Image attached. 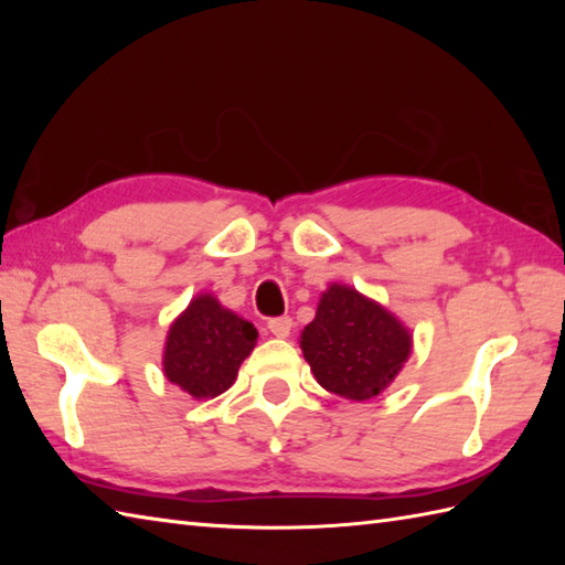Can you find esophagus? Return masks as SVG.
<instances>
[{
    "mask_svg": "<svg viewBox=\"0 0 565 565\" xmlns=\"http://www.w3.org/2000/svg\"><path fill=\"white\" fill-rule=\"evenodd\" d=\"M269 332L274 334V338H289V332L294 328V320L289 316H279V318H271L267 322Z\"/></svg>",
    "mask_w": 565,
    "mask_h": 565,
    "instance_id": "34e87169",
    "label": "esophagus"
}]
</instances>
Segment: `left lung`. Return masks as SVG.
I'll list each match as a JSON object with an SVG mask.
<instances>
[{
  "label": "left lung",
  "instance_id": "obj_1",
  "mask_svg": "<svg viewBox=\"0 0 565 565\" xmlns=\"http://www.w3.org/2000/svg\"><path fill=\"white\" fill-rule=\"evenodd\" d=\"M301 350L322 388L347 401H369L405 364L411 334L379 303L332 284L301 334Z\"/></svg>",
  "mask_w": 565,
  "mask_h": 565
}]
</instances>
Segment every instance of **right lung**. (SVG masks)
Segmentation results:
<instances>
[{"label": "right lung", "mask_w": 565, "mask_h": 565, "mask_svg": "<svg viewBox=\"0 0 565 565\" xmlns=\"http://www.w3.org/2000/svg\"><path fill=\"white\" fill-rule=\"evenodd\" d=\"M252 322L199 296L179 316L164 344V376L194 398H213L233 386L239 364L255 350Z\"/></svg>", "instance_id": "1"}]
</instances>
